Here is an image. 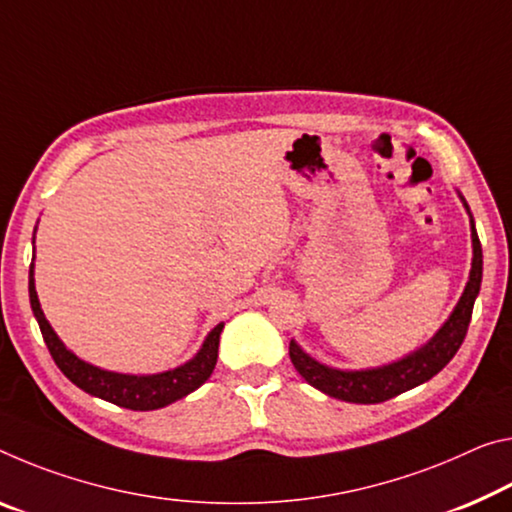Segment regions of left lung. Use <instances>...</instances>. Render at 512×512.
<instances>
[{"instance_id":"obj_1","label":"left lung","mask_w":512,"mask_h":512,"mask_svg":"<svg viewBox=\"0 0 512 512\" xmlns=\"http://www.w3.org/2000/svg\"><path fill=\"white\" fill-rule=\"evenodd\" d=\"M472 243H474V259L472 271H469V282L462 294L456 310L444 323L442 330L417 353L408 355L394 364L380 369H367V371H339L323 367L310 355H305L300 348L291 342L289 344V358L294 362L296 371L303 376L312 387L321 389L323 394L332 396V399L348 401V403H383L394 399L408 389L417 387L426 380H431L435 373H440L446 364L451 362L453 355L458 353L460 344L465 342L469 321H472L474 300L481 289L483 278V250L481 241H478L476 227L472 221Z\"/></svg>"}]
</instances>
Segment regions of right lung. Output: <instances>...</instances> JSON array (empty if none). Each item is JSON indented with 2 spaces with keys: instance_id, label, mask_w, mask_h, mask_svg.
Instances as JSON below:
<instances>
[{
  "instance_id": "add662e5",
  "label": "right lung",
  "mask_w": 512,
  "mask_h": 512,
  "mask_svg": "<svg viewBox=\"0 0 512 512\" xmlns=\"http://www.w3.org/2000/svg\"><path fill=\"white\" fill-rule=\"evenodd\" d=\"M29 300L31 310L36 314V321L43 332V339L50 351L56 367L63 371V376L70 378L79 389L104 399L109 403H116L120 408L127 410H159L166 405L184 399L193 389H198L205 380L212 376L218 358V339H221L223 323L209 332V337L202 344L200 353L191 362L182 364L173 371L157 373V376H125V373H111L104 369H97L93 364L81 362L77 355H72L56 332L47 323L43 310H40L36 287H34V264L29 269Z\"/></svg>"
}]
</instances>
